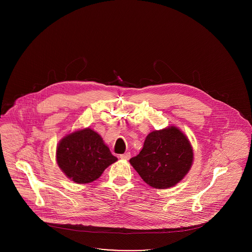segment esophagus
I'll return each mask as SVG.
<instances>
[{
	"label": "esophagus",
	"instance_id": "esophagus-1",
	"mask_svg": "<svg viewBox=\"0 0 252 252\" xmlns=\"http://www.w3.org/2000/svg\"><path fill=\"white\" fill-rule=\"evenodd\" d=\"M120 158L122 159H125V160H127L130 158V153H125L123 155H120Z\"/></svg>",
	"mask_w": 252,
	"mask_h": 252
}]
</instances>
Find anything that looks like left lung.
Returning <instances> with one entry per match:
<instances>
[{"mask_svg":"<svg viewBox=\"0 0 252 252\" xmlns=\"http://www.w3.org/2000/svg\"><path fill=\"white\" fill-rule=\"evenodd\" d=\"M193 153L188 137L178 128L152 131L140 153L129 159L140 177L153 188L168 189L189 172Z\"/></svg>","mask_w":252,"mask_h":252,"instance_id":"obj_1","label":"left lung"}]
</instances>
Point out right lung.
<instances>
[{
	"label": "right lung",
	"instance_id": "1",
	"mask_svg": "<svg viewBox=\"0 0 252 252\" xmlns=\"http://www.w3.org/2000/svg\"><path fill=\"white\" fill-rule=\"evenodd\" d=\"M117 160L100 135L91 128L66 135L57 149L59 166L77 184L95 181L107 166Z\"/></svg>",
	"mask_w": 252,
	"mask_h": 252
}]
</instances>
